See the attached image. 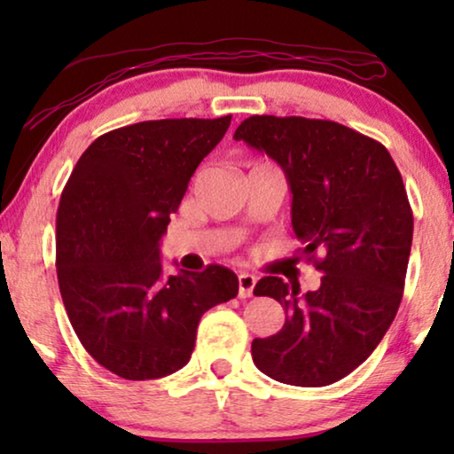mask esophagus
<instances>
[{"instance_id":"esophagus-1","label":"esophagus","mask_w":454,"mask_h":454,"mask_svg":"<svg viewBox=\"0 0 454 454\" xmlns=\"http://www.w3.org/2000/svg\"><path fill=\"white\" fill-rule=\"evenodd\" d=\"M238 285H239V297L246 300L254 294V287H256V277L250 275V272H239L238 277Z\"/></svg>"}]
</instances>
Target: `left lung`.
Here are the masks:
<instances>
[{
  "mask_svg": "<svg viewBox=\"0 0 454 454\" xmlns=\"http://www.w3.org/2000/svg\"><path fill=\"white\" fill-rule=\"evenodd\" d=\"M233 138L281 165L291 225L322 272L308 294L278 277L256 283L254 295L277 300L287 318L252 340L254 364L283 384L326 387L370 357L399 309L413 239L403 177L380 142L337 121L252 115Z\"/></svg>",
  "mask_w": 454,
  "mask_h": 454,
  "instance_id": "left-lung-1",
  "label": "left lung"
}]
</instances>
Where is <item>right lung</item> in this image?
Here are the masks:
<instances>
[{
    "mask_svg": "<svg viewBox=\"0 0 454 454\" xmlns=\"http://www.w3.org/2000/svg\"><path fill=\"white\" fill-rule=\"evenodd\" d=\"M229 123L184 117L111 129L61 192L55 266L67 318L89 356L126 380L182 370L202 314L238 295L225 266L163 277L159 258L169 216Z\"/></svg>",
    "mask_w": 454,
    "mask_h": 454,
    "instance_id": "right-lung-1",
    "label": "right lung"
}]
</instances>
